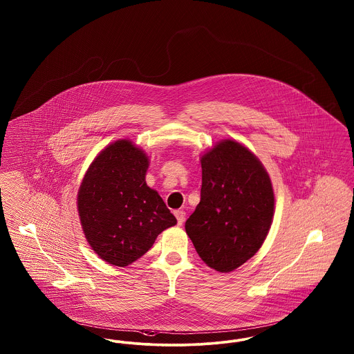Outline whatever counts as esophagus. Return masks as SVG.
<instances>
[{
	"instance_id": "obj_1",
	"label": "esophagus",
	"mask_w": 354,
	"mask_h": 354,
	"mask_svg": "<svg viewBox=\"0 0 354 354\" xmlns=\"http://www.w3.org/2000/svg\"><path fill=\"white\" fill-rule=\"evenodd\" d=\"M174 214H175L176 220H178V225H182L184 220H185V212H184L183 209H178V211H175Z\"/></svg>"
}]
</instances>
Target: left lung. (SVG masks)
<instances>
[{"label":"left lung","mask_w":354,"mask_h":354,"mask_svg":"<svg viewBox=\"0 0 354 354\" xmlns=\"http://www.w3.org/2000/svg\"><path fill=\"white\" fill-rule=\"evenodd\" d=\"M200 163L201 198L185 232L207 266L230 272L268 237L275 209L272 183L254 153L234 140L217 142Z\"/></svg>","instance_id":"obj_1"}]
</instances>
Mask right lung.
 <instances>
[{
    "label": "right lung",
    "instance_id": "obj_1",
    "mask_svg": "<svg viewBox=\"0 0 354 354\" xmlns=\"http://www.w3.org/2000/svg\"><path fill=\"white\" fill-rule=\"evenodd\" d=\"M147 154L130 140L109 143L85 171L77 192L80 224L92 250L125 268L146 254L176 218L146 183Z\"/></svg>",
    "mask_w": 354,
    "mask_h": 354
}]
</instances>
